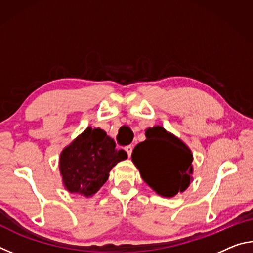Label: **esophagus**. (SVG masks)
Here are the masks:
<instances>
[{"mask_svg": "<svg viewBox=\"0 0 253 253\" xmlns=\"http://www.w3.org/2000/svg\"><path fill=\"white\" fill-rule=\"evenodd\" d=\"M125 151H126V153H127L128 157H130L131 152H132V146H131V145H128V146H126V147H125Z\"/></svg>", "mask_w": 253, "mask_h": 253, "instance_id": "esophagus-1", "label": "esophagus"}]
</instances>
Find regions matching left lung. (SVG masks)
<instances>
[{
  "instance_id": "left-lung-1",
  "label": "left lung",
  "mask_w": 253,
  "mask_h": 253,
  "mask_svg": "<svg viewBox=\"0 0 253 253\" xmlns=\"http://www.w3.org/2000/svg\"><path fill=\"white\" fill-rule=\"evenodd\" d=\"M146 139L137 144L131 161L140 176L158 195L173 198L193 181V154L187 145L162 126L145 130Z\"/></svg>"
}]
</instances>
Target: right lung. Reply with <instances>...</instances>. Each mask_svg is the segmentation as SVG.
Masks as SVG:
<instances>
[{"label":"right lung","mask_w":253,"mask_h":253,"mask_svg":"<svg viewBox=\"0 0 253 253\" xmlns=\"http://www.w3.org/2000/svg\"><path fill=\"white\" fill-rule=\"evenodd\" d=\"M126 158L127 153L116 148L106 131L87 127L60 153L63 186L70 193L90 198L108 179L111 169Z\"/></svg>","instance_id":"add662e5"}]
</instances>
